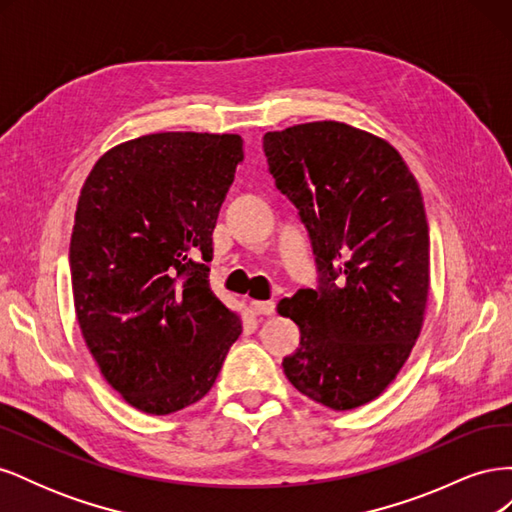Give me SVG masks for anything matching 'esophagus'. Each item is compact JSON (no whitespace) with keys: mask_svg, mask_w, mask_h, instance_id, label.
Listing matches in <instances>:
<instances>
[{"mask_svg":"<svg viewBox=\"0 0 512 512\" xmlns=\"http://www.w3.org/2000/svg\"><path fill=\"white\" fill-rule=\"evenodd\" d=\"M252 312L256 316H273L275 303L273 301H252Z\"/></svg>","mask_w":512,"mask_h":512,"instance_id":"1","label":"esophagus"}]
</instances>
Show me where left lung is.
<instances>
[{
    "mask_svg": "<svg viewBox=\"0 0 512 512\" xmlns=\"http://www.w3.org/2000/svg\"><path fill=\"white\" fill-rule=\"evenodd\" d=\"M265 153L320 271L318 290L277 305L301 331L284 374L322 406L359 408L397 378L423 329L429 226L421 188L389 141L344 121L267 132Z\"/></svg>",
    "mask_w": 512,
    "mask_h": 512,
    "instance_id": "1",
    "label": "left lung"
}]
</instances>
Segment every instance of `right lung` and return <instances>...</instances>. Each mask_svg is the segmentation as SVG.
Listing matches in <instances>:
<instances>
[{
	"label": "right lung",
	"instance_id": "add662e5",
	"mask_svg": "<svg viewBox=\"0 0 512 512\" xmlns=\"http://www.w3.org/2000/svg\"><path fill=\"white\" fill-rule=\"evenodd\" d=\"M241 160L239 134L156 132L108 149L83 183L70 239L76 320L136 410L162 416L203 399L241 335L205 265Z\"/></svg>",
	"mask_w": 512,
	"mask_h": 512
}]
</instances>
